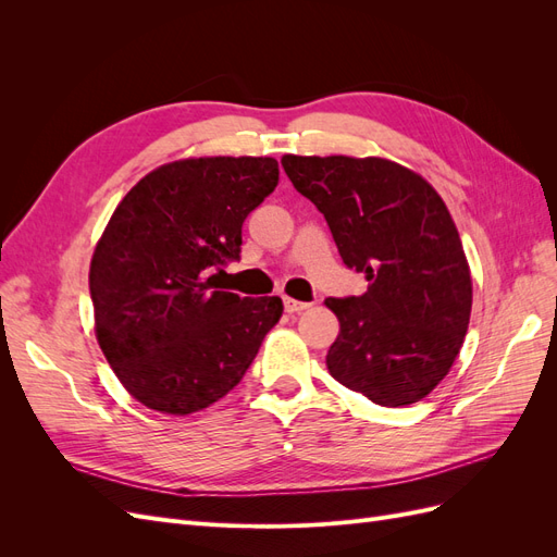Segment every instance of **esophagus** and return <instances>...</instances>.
Masks as SVG:
<instances>
[{
    "mask_svg": "<svg viewBox=\"0 0 557 557\" xmlns=\"http://www.w3.org/2000/svg\"><path fill=\"white\" fill-rule=\"evenodd\" d=\"M283 307L288 313H301V311H307L311 305H307V301H297L293 297H283Z\"/></svg>",
    "mask_w": 557,
    "mask_h": 557,
    "instance_id": "1",
    "label": "esophagus"
}]
</instances>
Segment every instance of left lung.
Instances as JSON below:
<instances>
[{"label":"left lung","instance_id":"8db88e82","mask_svg":"<svg viewBox=\"0 0 557 557\" xmlns=\"http://www.w3.org/2000/svg\"><path fill=\"white\" fill-rule=\"evenodd\" d=\"M295 190L325 215L367 293L325 299L339 318L332 379L381 407H407L444 381L462 348L471 274L458 227L432 185L385 158L283 156Z\"/></svg>","mask_w":557,"mask_h":557}]
</instances>
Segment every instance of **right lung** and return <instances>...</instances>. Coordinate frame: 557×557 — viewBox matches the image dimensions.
Here are the masks:
<instances>
[{
	"mask_svg": "<svg viewBox=\"0 0 557 557\" xmlns=\"http://www.w3.org/2000/svg\"><path fill=\"white\" fill-rule=\"evenodd\" d=\"M278 183L274 158H185L146 174L115 207L90 262L95 334L144 407L190 416L237 385L281 297L221 290L242 225Z\"/></svg>",
	"mask_w": 557,
	"mask_h": 557,
	"instance_id": "obj_1",
	"label": "right lung"
}]
</instances>
